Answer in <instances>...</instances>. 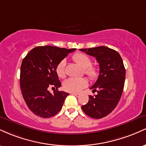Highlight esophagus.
Segmentation results:
<instances>
[{"mask_svg": "<svg viewBox=\"0 0 146 146\" xmlns=\"http://www.w3.org/2000/svg\"><path fill=\"white\" fill-rule=\"evenodd\" d=\"M72 95H75V96H76V97H79L80 96V94H79V93H71Z\"/></svg>", "mask_w": 146, "mask_h": 146, "instance_id": "34e87169", "label": "esophagus"}]
</instances>
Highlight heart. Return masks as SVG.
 <instances>
[{
	"label": "heart",
	"instance_id": "heart-1",
	"mask_svg": "<svg viewBox=\"0 0 146 146\" xmlns=\"http://www.w3.org/2000/svg\"><path fill=\"white\" fill-rule=\"evenodd\" d=\"M73 60L84 68V73L90 80H95L99 75V68L96 65H91L92 60L89 56L82 53H77L73 56ZM66 60H62L56 66V71L58 76L64 78L65 72ZM86 80L84 78H69L63 82V88L66 91L70 93H78L86 86Z\"/></svg>",
	"mask_w": 146,
	"mask_h": 146
}]
</instances>
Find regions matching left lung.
<instances>
[{
  "label": "left lung",
  "mask_w": 146,
  "mask_h": 146,
  "mask_svg": "<svg viewBox=\"0 0 146 146\" xmlns=\"http://www.w3.org/2000/svg\"><path fill=\"white\" fill-rule=\"evenodd\" d=\"M80 50L95 57L100 66L98 80L90 88L98 94L90 95L82 109L92 118H102L115 109L121 97L125 78L123 60L118 52L104 46Z\"/></svg>",
  "instance_id": "obj_1"
}]
</instances>
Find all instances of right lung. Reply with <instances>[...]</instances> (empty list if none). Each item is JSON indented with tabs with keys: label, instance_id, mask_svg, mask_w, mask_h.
I'll use <instances>...</instances> for the list:
<instances>
[{
	"label": "right lung",
	"instance_id": "add662e5",
	"mask_svg": "<svg viewBox=\"0 0 146 146\" xmlns=\"http://www.w3.org/2000/svg\"><path fill=\"white\" fill-rule=\"evenodd\" d=\"M76 48L66 49L53 46L33 48L23 60L20 84L23 98L33 113L43 118L56 115L62 108L68 93L59 91L61 86L56 66ZM54 89L51 94L48 88Z\"/></svg>",
	"mask_w": 146,
	"mask_h": 146
}]
</instances>
